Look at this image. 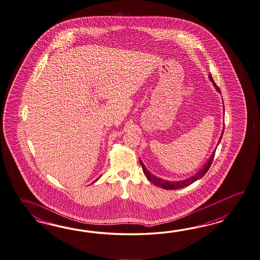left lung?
Returning a JSON list of instances; mask_svg holds the SVG:
<instances>
[{"instance_id":"1","label":"left lung","mask_w":260,"mask_h":260,"mask_svg":"<svg viewBox=\"0 0 260 260\" xmlns=\"http://www.w3.org/2000/svg\"><path fill=\"white\" fill-rule=\"evenodd\" d=\"M209 79L213 82L214 87H216V89H217V90H218V91L220 93V87H218V86L216 85V83L214 82L213 78H212V75H211V74H209ZM222 134H223V131H222L221 136H220L219 143H220V140H221V138H222ZM215 153H216V150L214 151L213 153H212V155L210 156V158L208 159V161H207V163L205 164V166L203 167V168L201 169L200 171H199L198 173H196L195 175H193L192 177L187 178V179L184 180V181H178V182L166 181V180L161 179L159 177H156V176H154L153 174H152V173H150V172L147 170L145 166H144V164L142 163V161L140 159V163L141 167H142L143 172H144L145 175H146L147 178H148V180H149L150 182H152L153 185L160 186V187H163V188H165V189H169V190H172V189H179V188H182V187L189 186L190 184H192L193 182H195L196 180L200 179V178H202V177L207 173V171L209 170V168L211 166L212 162H213Z\"/></svg>"}]
</instances>
